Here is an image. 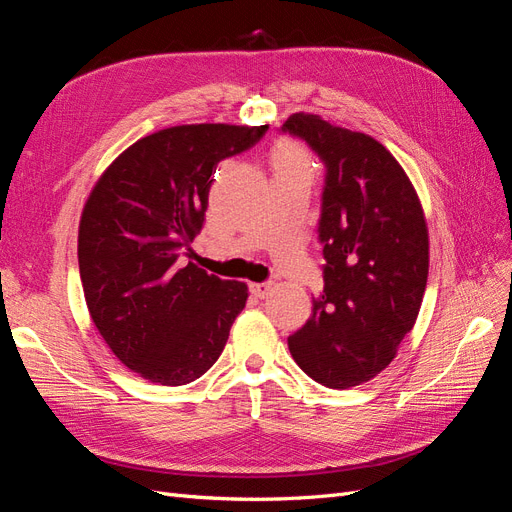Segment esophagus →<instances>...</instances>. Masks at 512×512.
I'll return each instance as SVG.
<instances>
[{"mask_svg": "<svg viewBox=\"0 0 512 512\" xmlns=\"http://www.w3.org/2000/svg\"><path fill=\"white\" fill-rule=\"evenodd\" d=\"M250 290H252L254 297L265 299V297H269V294H271L273 284L271 282H254V284H250Z\"/></svg>", "mask_w": 512, "mask_h": 512, "instance_id": "34e87169", "label": "esophagus"}]
</instances>
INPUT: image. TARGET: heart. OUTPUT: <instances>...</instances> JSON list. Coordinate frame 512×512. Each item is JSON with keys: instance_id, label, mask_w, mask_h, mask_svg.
<instances>
[{"instance_id": "heart-1", "label": "heart", "mask_w": 512, "mask_h": 512, "mask_svg": "<svg viewBox=\"0 0 512 512\" xmlns=\"http://www.w3.org/2000/svg\"><path fill=\"white\" fill-rule=\"evenodd\" d=\"M314 158L309 149L299 143L292 141V138H284V141H277L271 151V168H273V179L280 177H299L312 183L316 168Z\"/></svg>"}]
</instances>
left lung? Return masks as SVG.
Segmentation results:
<instances>
[{
  "label": "left lung",
  "mask_w": 512,
  "mask_h": 512,
  "mask_svg": "<svg viewBox=\"0 0 512 512\" xmlns=\"http://www.w3.org/2000/svg\"><path fill=\"white\" fill-rule=\"evenodd\" d=\"M286 132L327 164L324 290L288 337L292 359L329 389L376 378L412 331L429 273V230L410 177L374 136L294 113Z\"/></svg>",
  "instance_id": "obj_1"
}]
</instances>
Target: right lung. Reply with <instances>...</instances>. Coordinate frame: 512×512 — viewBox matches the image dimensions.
<instances>
[{
  "mask_svg": "<svg viewBox=\"0 0 512 512\" xmlns=\"http://www.w3.org/2000/svg\"><path fill=\"white\" fill-rule=\"evenodd\" d=\"M265 126L188 123L153 132L106 166L79 222L89 316L117 359L164 386L194 382L218 361L247 284L181 265L203 228L211 173L250 149Z\"/></svg>",
  "mask_w": 512,
  "mask_h": 512,
  "instance_id": "add662e5",
  "label": "right lung"
}]
</instances>
